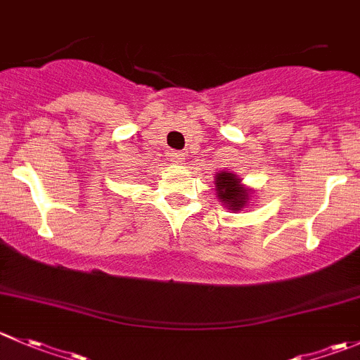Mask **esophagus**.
Masks as SVG:
<instances>
[{"mask_svg": "<svg viewBox=\"0 0 360 360\" xmlns=\"http://www.w3.org/2000/svg\"><path fill=\"white\" fill-rule=\"evenodd\" d=\"M170 160L174 163H183L184 162V153L183 151H172L170 153Z\"/></svg>", "mask_w": 360, "mask_h": 360, "instance_id": "esophagus-1", "label": "esophagus"}]
</instances>
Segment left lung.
<instances>
[{"instance_id":"left-lung-1","label":"left lung","mask_w":360,"mask_h":360,"mask_svg":"<svg viewBox=\"0 0 360 360\" xmlns=\"http://www.w3.org/2000/svg\"><path fill=\"white\" fill-rule=\"evenodd\" d=\"M214 190L218 200L230 211H243L251 200L253 190L244 186L243 179L229 170H219L214 176Z\"/></svg>"}]
</instances>
